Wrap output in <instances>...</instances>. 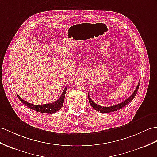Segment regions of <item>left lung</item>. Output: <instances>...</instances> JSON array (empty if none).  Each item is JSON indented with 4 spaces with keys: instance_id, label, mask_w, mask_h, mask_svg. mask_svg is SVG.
I'll return each mask as SVG.
<instances>
[{
    "instance_id": "8db88e82",
    "label": "left lung",
    "mask_w": 157,
    "mask_h": 157,
    "mask_svg": "<svg viewBox=\"0 0 157 157\" xmlns=\"http://www.w3.org/2000/svg\"><path fill=\"white\" fill-rule=\"evenodd\" d=\"M139 84H140V81L139 82L138 85H137L135 91L133 92V93L127 99V100H125L123 102L119 103V104H117L116 105H113V106H108V107H105V106H100V105L96 104L95 102H94L93 101H92V99L90 98V97L89 96V94H88V97H89V101L90 105H91L92 107H93L94 110H96L97 111L100 112V113H112V112L117 111V110H118L120 109H122L124 107V106H125L126 105H127L128 103L131 102L134 98H135V97L136 96V94L137 93V91H138V89H139Z\"/></svg>"
}]
</instances>
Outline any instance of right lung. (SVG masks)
Returning <instances> with one entry per match:
<instances>
[{
	"instance_id": "add662e5",
	"label": "right lung",
	"mask_w": 157,
	"mask_h": 157,
	"mask_svg": "<svg viewBox=\"0 0 157 157\" xmlns=\"http://www.w3.org/2000/svg\"><path fill=\"white\" fill-rule=\"evenodd\" d=\"M67 86L64 88V89L63 92L62 94H61L60 97L55 101V102L52 103H48V104H45V105H33L30 104V103L24 101L23 99H22L20 97L18 96V94H17V97L19 100L21 102L23 103V104L29 107V109H32L33 110H35L36 112H39L41 113H47V114H53L59 110L63 105L64 100V97H65L66 91H67Z\"/></svg>"
}]
</instances>
